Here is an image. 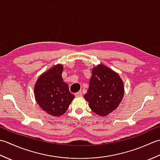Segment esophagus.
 Wrapping results in <instances>:
<instances>
[{"label":"esophagus","mask_w":160,"mask_h":160,"mask_svg":"<svg viewBox=\"0 0 160 160\" xmlns=\"http://www.w3.org/2000/svg\"><path fill=\"white\" fill-rule=\"evenodd\" d=\"M82 96V92H81V91H79V92L75 93V96H76V97H81Z\"/></svg>","instance_id":"1"}]
</instances>
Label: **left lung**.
Segmentation results:
<instances>
[{"instance_id":"left-lung-1","label":"left lung","mask_w":160,"mask_h":160,"mask_svg":"<svg viewBox=\"0 0 160 160\" xmlns=\"http://www.w3.org/2000/svg\"><path fill=\"white\" fill-rule=\"evenodd\" d=\"M124 94V82L118 73L103 64L93 68L84 98L95 113L100 116L110 114L118 107Z\"/></svg>"}]
</instances>
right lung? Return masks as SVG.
I'll return each instance as SVG.
<instances>
[{
	"label": "right lung",
	"instance_id": "add662e5",
	"mask_svg": "<svg viewBox=\"0 0 160 160\" xmlns=\"http://www.w3.org/2000/svg\"><path fill=\"white\" fill-rule=\"evenodd\" d=\"M63 65L57 64L42 73L34 85L36 102L53 116H61L67 111L75 96L62 78Z\"/></svg>",
	"mask_w": 160,
	"mask_h": 160
}]
</instances>
